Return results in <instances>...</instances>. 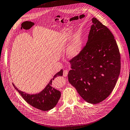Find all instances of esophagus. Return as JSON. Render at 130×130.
<instances>
[{
    "instance_id": "esophagus-1",
    "label": "esophagus",
    "mask_w": 130,
    "mask_h": 130,
    "mask_svg": "<svg viewBox=\"0 0 130 130\" xmlns=\"http://www.w3.org/2000/svg\"><path fill=\"white\" fill-rule=\"evenodd\" d=\"M68 73V70H64L63 72V76L64 77H66L67 76Z\"/></svg>"
}]
</instances>
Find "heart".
<instances>
[{"label":"heart","instance_id":"b5f03b06","mask_svg":"<svg viewBox=\"0 0 130 130\" xmlns=\"http://www.w3.org/2000/svg\"><path fill=\"white\" fill-rule=\"evenodd\" d=\"M84 42L81 35L76 34L73 36L67 48V55L70 58H74L78 55L83 48Z\"/></svg>","mask_w":130,"mask_h":130}]
</instances>
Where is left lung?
Returning <instances> with one entry per match:
<instances>
[{"label":"left lung","mask_w":130,"mask_h":130,"mask_svg":"<svg viewBox=\"0 0 130 130\" xmlns=\"http://www.w3.org/2000/svg\"><path fill=\"white\" fill-rule=\"evenodd\" d=\"M86 45L70 61L68 82L86 102L97 104L113 90L120 73L119 50L113 34L96 18L92 19Z\"/></svg>","instance_id":"8db88e82"}]
</instances>
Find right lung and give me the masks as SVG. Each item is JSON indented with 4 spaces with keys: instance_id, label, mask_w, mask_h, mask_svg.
<instances>
[{
    "instance_id": "1",
    "label": "right lung",
    "mask_w": 130,
    "mask_h": 130,
    "mask_svg": "<svg viewBox=\"0 0 130 130\" xmlns=\"http://www.w3.org/2000/svg\"><path fill=\"white\" fill-rule=\"evenodd\" d=\"M63 70L57 73L51 79L45 88L39 93L36 94H29L19 90L12 83L13 87L22 98L28 103L42 111H48L53 109L57 105L61 96L60 92L52 86V80L58 76H63Z\"/></svg>"
}]
</instances>
